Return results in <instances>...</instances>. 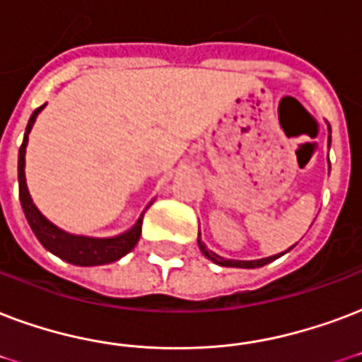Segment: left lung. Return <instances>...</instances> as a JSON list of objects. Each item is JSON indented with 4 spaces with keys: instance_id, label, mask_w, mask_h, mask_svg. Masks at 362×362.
Masks as SVG:
<instances>
[{
    "instance_id": "1",
    "label": "left lung",
    "mask_w": 362,
    "mask_h": 362,
    "mask_svg": "<svg viewBox=\"0 0 362 362\" xmlns=\"http://www.w3.org/2000/svg\"><path fill=\"white\" fill-rule=\"evenodd\" d=\"M328 132H330V125H328ZM328 148H330V134H328ZM328 170H330V161H328ZM197 245H199L201 252H203V255H205L209 260L214 262V264H218V266H222V267H245V269H255V267L266 266V264H269V262H273V260H277V258H281V256L286 255L288 250H292V248H294V245H292V247L288 248V250H285V252L267 256V258H260V260H230V258H224V256H220V255H216V252L209 250L205 243L201 241V231H199V237H197Z\"/></svg>"
}]
</instances>
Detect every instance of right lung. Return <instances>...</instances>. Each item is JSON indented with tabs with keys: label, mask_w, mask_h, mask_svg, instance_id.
Masks as SVG:
<instances>
[{
	"label": "right lung",
	"mask_w": 362,
	"mask_h": 362,
	"mask_svg": "<svg viewBox=\"0 0 362 362\" xmlns=\"http://www.w3.org/2000/svg\"><path fill=\"white\" fill-rule=\"evenodd\" d=\"M45 106L47 104H43V106H40L35 110L34 114L30 115V121H28L26 125V132H24V140H22L21 150H18V195H21V205L24 214H26L28 224H30V228H32V231L35 233V237L40 239L41 245H43L49 252H52L54 256H59L60 260L68 262V264L90 267L117 262L119 258L129 255L132 248H134V245L138 243V239H140V233H142V218H144L146 211L138 216V220L134 222L132 228H129V230L119 233V235H74V233H68V231L60 230L59 226L52 224L51 220H47V218L40 212V209L34 205L32 197H30V192H28L26 186V173H24V167H26L28 134H30L35 119H37V115H40V112ZM151 203H153V201H151ZM148 206H146V209H148Z\"/></svg>",
	"instance_id": "right-lung-1"
}]
</instances>
